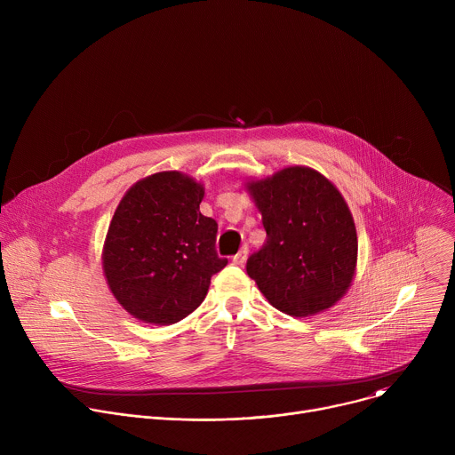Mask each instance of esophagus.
Here are the masks:
<instances>
[{
	"label": "esophagus",
	"instance_id": "1",
	"mask_svg": "<svg viewBox=\"0 0 455 455\" xmlns=\"http://www.w3.org/2000/svg\"><path fill=\"white\" fill-rule=\"evenodd\" d=\"M246 257H248V246H243V248L234 255V263H235V265H244Z\"/></svg>",
	"mask_w": 455,
	"mask_h": 455
}]
</instances>
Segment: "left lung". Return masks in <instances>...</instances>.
<instances>
[{
  "label": "left lung",
  "instance_id": "obj_1",
  "mask_svg": "<svg viewBox=\"0 0 455 455\" xmlns=\"http://www.w3.org/2000/svg\"><path fill=\"white\" fill-rule=\"evenodd\" d=\"M263 216L265 244L246 274L268 302L291 316L331 307L356 267V228L337 187L309 167H288L248 183Z\"/></svg>",
  "mask_w": 455,
  "mask_h": 455
}]
</instances>
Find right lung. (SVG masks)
<instances>
[{"instance_id":"right-lung-1","label":"right lung","mask_w":455,"mask_h":455,"mask_svg":"<svg viewBox=\"0 0 455 455\" xmlns=\"http://www.w3.org/2000/svg\"><path fill=\"white\" fill-rule=\"evenodd\" d=\"M204 187L181 172L153 174L125 192L104 244V274L115 299L142 322L167 326L196 309L218 255V223L200 212Z\"/></svg>"}]
</instances>
